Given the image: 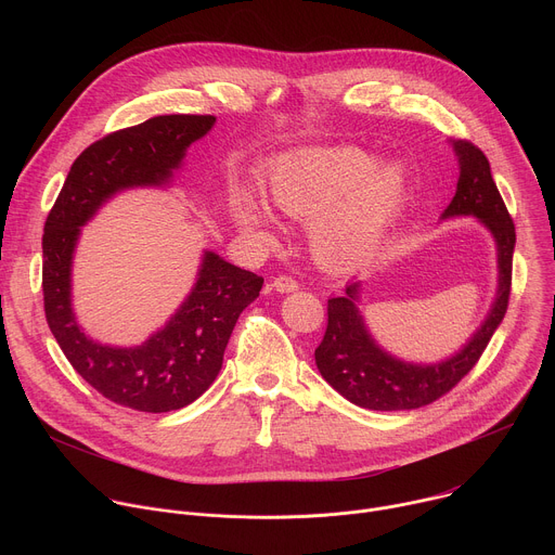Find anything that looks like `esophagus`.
Returning a JSON list of instances; mask_svg holds the SVG:
<instances>
[{"label": "esophagus", "mask_w": 555, "mask_h": 555, "mask_svg": "<svg viewBox=\"0 0 555 555\" xmlns=\"http://www.w3.org/2000/svg\"><path fill=\"white\" fill-rule=\"evenodd\" d=\"M272 287H274V292H279V294H289V292H296V289H298V283H296L292 276H276V279L272 281Z\"/></svg>", "instance_id": "esophagus-1"}]
</instances>
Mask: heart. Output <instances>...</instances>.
I'll list each match as a JSON object with an SVG mask.
<instances>
[{"mask_svg": "<svg viewBox=\"0 0 555 555\" xmlns=\"http://www.w3.org/2000/svg\"><path fill=\"white\" fill-rule=\"evenodd\" d=\"M406 186L402 165L377 167L373 153L343 144L281 160L270 176V199L281 212L309 221L315 261L330 270H347L382 242L404 204ZM234 219L259 244H272L270 215L253 195H236Z\"/></svg>", "mask_w": 555, "mask_h": 555, "instance_id": "obj_1", "label": "heart"}]
</instances>
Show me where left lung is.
I'll return each instance as SVG.
<instances>
[{
	"instance_id": "8db88e82",
	"label": "left lung",
	"mask_w": 555,
	"mask_h": 555,
	"mask_svg": "<svg viewBox=\"0 0 555 555\" xmlns=\"http://www.w3.org/2000/svg\"><path fill=\"white\" fill-rule=\"evenodd\" d=\"M450 144L459 160V182L441 219L474 217L494 236L496 296L486 321L467 343L454 356L430 364L402 360L375 343L360 311L364 281H353L345 287V294L330 298L327 332L313 353L315 366L343 398L369 411H411L439 400L479 362L505 319L516 246L514 221L494 184L483 151L465 140H452Z\"/></svg>"
}]
</instances>
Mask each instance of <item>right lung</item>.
I'll list each match as a JSON object with an SVG mask.
<instances>
[{
    "label": "right lung",
    "instance_id": "add662e5",
    "mask_svg": "<svg viewBox=\"0 0 555 555\" xmlns=\"http://www.w3.org/2000/svg\"><path fill=\"white\" fill-rule=\"evenodd\" d=\"M215 116H155L114 131L76 157L43 228V305L61 351L103 398L142 413L189 406L215 382L240 313L263 279L204 250L195 283L171 319L135 347L103 345L78 325L72 305V263L81 228L114 195L165 189L186 149Z\"/></svg>",
    "mask_w": 555,
    "mask_h": 555
}]
</instances>
